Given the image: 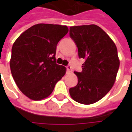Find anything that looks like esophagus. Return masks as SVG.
Wrapping results in <instances>:
<instances>
[{"label":"esophagus","instance_id":"obj_1","mask_svg":"<svg viewBox=\"0 0 132 132\" xmlns=\"http://www.w3.org/2000/svg\"><path fill=\"white\" fill-rule=\"evenodd\" d=\"M66 71H67V72H68V73H71L72 72L71 66H70V65L66 66Z\"/></svg>","mask_w":132,"mask_h":132}]
</instances>
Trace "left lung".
Returning <instances> with one entry per match:
<instances>
[{
    "label": "left lung",
    "mask_w": 132,
    "mask_h": 132,
    "mask_svg": "<svg viewBox=\"0 0 132 132\" xmlns=\"http://www.w3.org/2000/svg\"><path fill=\"white\" fill-rule=\"evenodd\" d=\"M78 57L85 59L82 71H74L78 82L69 89L77 102L90 105L102 99L112 88L119 67L117 49L107 33L95 24L70 27Z\"/></svg>",
    "instance_id": "8db88e82"
}]
</instances>
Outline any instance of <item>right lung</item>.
Returning a JSON list of instances; mask_svg holds the SVG:
<instances>
[{
  "label": "right lung",
  "mask_w": 132,
  "mask_h": 132,
  "mask_svg": "<svg viewBox=\"0 0 132 132\" xmlns=\"http://www.w3.org/2000/svg\"><path fill=\"white\" fill-rule=\"evenodd\" d=\"M69 32L67 26L33 25L19 36L12 47L10 61L13 79L24 95L33 100L47 97L66 73L56 63L58 42Z\"/></svg>",
  "instance_id": "obj_1"
}]
</instances>
